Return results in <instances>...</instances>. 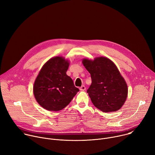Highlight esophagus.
I'll use <instances>...</instances> for the list:
<instances>
[{
    "label": "esophagus",
    "mask_w": 155,
    "mask_h": 155,
    "mask_svg": "<svg viewBox=\"0 0 155 155\" xmlns=\"http://www.w3.org/2000/svg\"><path fill=\"white\" fill-rule=\"evenodd\" d=\"M86 90V87L84 86H81L80 87V91H84Z\"/></svg>",
    "instance_id": "34e87169"
}]
</instances>
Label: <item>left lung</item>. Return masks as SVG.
<instances>
[{
	"instance_id": "left-lung-1",
	"label": "left lung",
	"mask_w": 155,
	"mask_h": 155,
	"mask_svg": "<svg viewBox=\"0 0 155 155\" xmlns=\"http://www.w3.org/2000/svg\"><path fill=\"white\" fill-rule=\"evenodd\" d=\"M82 62L91 74L92 83L87 93L94 105L104 112L117 111L127 98V86L115 64L104 57L84 59Z\"/></svg>"
}]
</instances>
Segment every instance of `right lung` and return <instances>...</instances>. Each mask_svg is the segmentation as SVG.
Wrapping results in <instances>:
<instances>
[{"instance_id": "obj_1", "label": "right lung", "mask_w": 155, "mask_h": 155, "mask_svg": "<svg viewBox=\"0 0 155 155\" xmlns=\"http://www.w3.org/2000/svg\"><path fill=\"white\" fill-rule=\"evenodd\" d=\"M69 63L62 57L48 61L40 71L34 84L37 102L50 111H59L67 106L79 91L72 79L66 74Z\"/></svg>"}]
</instances>
